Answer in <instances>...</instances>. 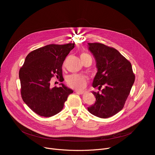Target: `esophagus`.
Returning a JSON list of instances; mask_svg holds the SVG:
<instances>
[{"mask_svg":"<svg viewBox=\"0 0 155 155\" xmlns=\"http://www.w3.org/2000/svg\"><path fill=\"white\" fill-rule=\"evenodd\" d=\"M75 92L78 94H80V95H82L84 94V92L82 91H75Z\"/></svg>","mask_w":155,"mask_h":155,"instance_id":"esophagus-1","label":"esophagus"}]
</instances>
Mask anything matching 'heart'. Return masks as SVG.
<instances>
[{
  "mask_svg": "<svg viewBox=\"0 0 155 155\" xmlns=\"http://www.w3.org/2000/svg\"><path fill=\"white\" fill-rule=\"evenodd\" d=\"M88 54L83 53L82 56H85ZM68 85L77 90H82L86 85V78L85 77L80 75H70L67 80Z\"/></svg>",
  "mask_w": 155,
  "mask_h": 155,
  "instance_id": "b5f03b06",
  "label": "heart"
}]
</instances>
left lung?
<instances>
[{
  "instance_id": "8db88e82",
  "label": "left lung",
  "mask_w": 155,
  "mask_h": 155,
  "mask_svg": "<svg viewBox=\"0 0 155 155\" xmlns=\"http://www.w3.org/2000/svg\"><path fill=\"white\" fill-rule=\"evenodd\" d=\"M88 46L97 68L92 86L104 88L101 93L92 92L96 101L87 109L97 117L108 118L123 108L135 76L131 63L115 48L97 43H88Z\"/></svg>"
}]
</instances>
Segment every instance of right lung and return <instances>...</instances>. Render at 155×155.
Returning <instances> with one entry per match:
<instances>
[{"label":"right lung","mask_w":155,"mask_h":155,"mask_svg":"<svg viewBox=\"0 0 155 155\" xmlns=\"http://www.w3.org/2000/svg\"><path fill=\"white\" fill-rule=\"evenodd\" d=\"M75 43L49 45L29 53L19 73L23 101L37 114L46 117L54 116L63 108L71 89L60 84L51 87L54 75L62 76V65Z\"/></svg>","instance_id":"1"}]
</instances>
